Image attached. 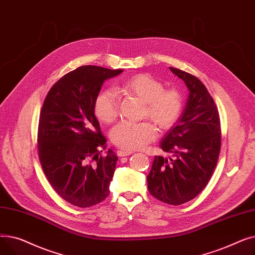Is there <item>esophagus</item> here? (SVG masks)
Listing matches in <instances>:
<instances>
[{"mask_svg":"<svg viewBox=\"0 0 255 255\" xmlns=\"http://www.w3.org/2000/svg\"><path fill=\"white\" fill-rule=\"evenodd\" d=\"M117 154H118V156L122 157V156H129L130 154H132V152L125 151V150H119V151H117Z\"/></svg>","mask_w":255,"mask_h":255,"instance_id":"esophagus-1","label":"esophagus"}]
</instances>
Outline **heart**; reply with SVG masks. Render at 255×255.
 Segmentation results:
<instances>
[{"mask_svg":"<svg viewBox=\"0 0 255 255\" xmlns=\"http://www.w3.org/2000/svg\"><path fill=\"white\" fill-rule=\"evenodd\" d=\"M119 90L134 95L145 103L144 116L161 129L175 125L182 111V97L176 90H164L163 85L148 74L132 76L121 84ZM94 113L103 123H112L119 115V97L115 90H104L94 101ZM156 127L151 122L124 121L111 132L113 142L125 151H134L153 140Z\"/></svg>","mask_w":255,"mask_h":255,"instance_id":"heart-1","label":"heart"}]
</instances>
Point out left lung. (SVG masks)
Returning <instances> with one entry per match:
<instances>
[{
    "label": "left lung",
    "instance_id": "obj_1",
    "mask_svg": "<svg viewBox=\"0 0 255 255\" xmlns=\"http://www.w3.org/2000/svg\"><path fill=\"white\" fill-rule=\"evenodd\" d=\"M169 69L183 80L189 94L176 126L160 142V148L171 156H155L146 181L154 197L179 206L198 195L211 179L219 157L221 127L218 110L205 85L189 73Z\"/></svg>",
    "mask_w": 255,
    "mask_h": 255
}]
</instances>
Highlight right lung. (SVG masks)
I'll return each instance as SVG.
<instances>
[{
	"label": "right lung",
	"instance_id": "add662e5",
	"mask_svg": "<svg viewBox=\"0 0 255 255\" xmlns=\"http://www.w3.org/2000/svg\"><path fill=\"white\" fill-rule=\"evenodd\" d=\"M123 72L82 66L51 87L39 118L38 154L45 176L69 204L89 208L110 194L118 157L109 149L94 113L106 79Z\"/></svg>",
	"mask_w": 255,
	"mask_h": 255
}]
</instances>
